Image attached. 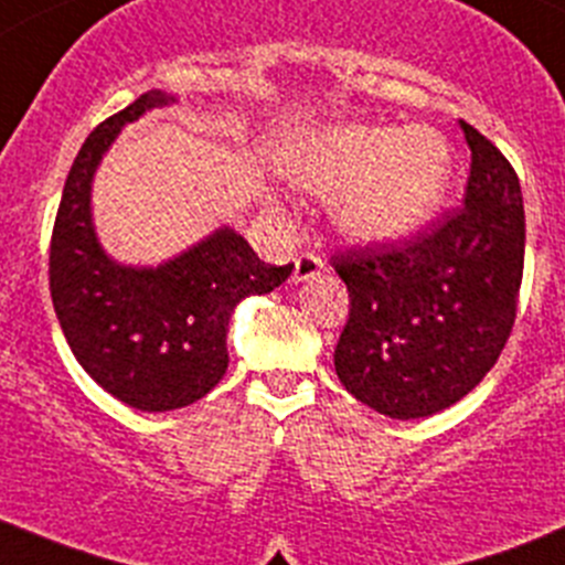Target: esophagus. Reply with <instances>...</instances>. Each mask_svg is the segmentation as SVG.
<instances>
[{"label":"esophagus","mask_w":565,"mask_h":565,"mask_svg":"<svg viewBox=\"0 0 565 565\" xmlns=\"http://www.w3.org/2000/svg\"><path fill=\"white\" fill-rule=\"evenodd\" d=\"M321 268H324V260H321L316 252H302L299 257H294V282H302V279L316 277Z\"/></svg>","instance_id":"34e87169"}]
</instances>
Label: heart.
<instances>
[{
    "label": "heart",
    "mask_w": 565,
    "mask_h": 565,
    "mask_svg": "<svg viewBox=\"0 0 565 565\" xmlns=\"http://www.w3.org/2000/svg\"><path fill=\"white\" fill-rule=\"evenodd\" d=\"M291 174L316 193L341 188L332 211L347 233L391 241L438 207L452 177V152L435 130L332 127L299 143Z\"/></svg>",
    "instance_id": "b5f03b06"
}]
</instances>
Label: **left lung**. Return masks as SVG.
I'll return each mask as SVG.
<instances>
[{"mask_svg": "<svg viewBox=\"0 0 565 565\" xmlns=\"http://www.w3.org/2000/svg\"><path fill=\"white\" fill-rule=\"evenodd\" d=\"M460 127L471 149L463 205L405 238L330 257L349 291L338 380L391 418L433 416L463 399L513 332L524 274L519 177L482 132Z\"/></svg>", "mask_w": 565, "mask_h": 565, "instance_id": "left-lung-1", "label": "left lung"}]
</instances>
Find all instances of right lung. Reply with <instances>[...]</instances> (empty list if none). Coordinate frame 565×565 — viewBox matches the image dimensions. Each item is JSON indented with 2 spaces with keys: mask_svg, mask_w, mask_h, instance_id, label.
<instances>
[{
  "mask_svg": "<svg viewBox=\"0 0 565 565\" xmlns=\"http://www.w3.org/2000/svg\"><path fill=\"white\" fill-rule=\"evenodd\" d=\"M169 99L149 90L85 138L50 241L52 305L74 358L107 394L149 413L211 394L227 372L230 310L294 268L263 263L233 230L158 268H125L102 252L88 207L94 169L127 121Z\"/></svg>",
  "mask_w": 565,
  "mask_h": 565,
  "instance_id": "obj_1",
  "label": "right lung"
}]
</instances>
